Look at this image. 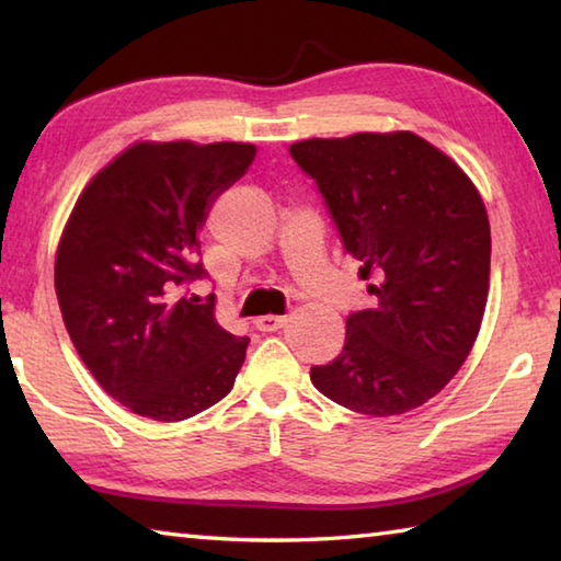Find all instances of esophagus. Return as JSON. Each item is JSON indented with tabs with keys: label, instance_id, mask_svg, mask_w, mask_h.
<instances>
[{
	"label": "esophagus",
	"instance_id": "1",
	"mask_svg": "<svg viewBox=\"0 0 561 561\" xmlns=\"http://www.w3.org/2000/svg\"><path fill=\"white\" fill-rule=\"evenodd\" d=\"M284 324H287V319H284V317H274V314L254 319V329H257V331H277V329H282Z\"/></svg>",
	"mask_w": 561,
	"mask_h": 561
}]
</instances>
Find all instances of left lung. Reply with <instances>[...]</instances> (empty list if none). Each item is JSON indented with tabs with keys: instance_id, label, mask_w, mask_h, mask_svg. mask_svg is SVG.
I'll return each instance as SVG.
<instances>
[{
	"instance_id": "obj_1",
	"label": "left lung",
	"mask_w": 561,
	"mask_h": 561,
	"mask_svg": "<svg viewBox=\"0 0 561 561\" xmlns=\"http://www.w3.org/2000/svg\"><path fill=\"white\" fill-rule=\"evenodd\" d=\"M314 180L374 309L346 319L344 351L311 383L366 415H401L440 393L478 339L490 222L470 178L415 133H356L289 148Z\"/></svg>"
}]
</instances>
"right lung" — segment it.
I'll use <instances>...</instances> for the list:
<instances>
[{"label":"right lung","instance_id":"obj_1","mask_svg":"<svg viewBox=\"0 0 561 561\" xmlns=\"http://www.w3.org/2000/svg\"><path fill=\"white\" fill-rule=\"evenodd\" d=\"M250 144H138L76 203L56 252V297L103 391L153 421L193 417L232 391L250 339L215 321L201 240L213 203L252 165Z\"/></svg>","mask_w":561,"mask_h":561}]
</instances>
